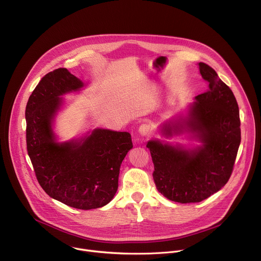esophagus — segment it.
Instances as JSON below:
<instances>
[{"label": "esophagus", "instance_id": "34e87169", "mask_svg": "<svg viewBox=\"0 0 261 261\" xmlns=\"http://www.w3.org/2000/svg\"><path fill=\"white\" fill-rule=\"evenodd\" d=\"M138 132L141 133L143 136H148L152 133V127L149 124H143L138 128Z\"/></svg>", "mask_w": 261, "mask_h": 261}]
</instances>
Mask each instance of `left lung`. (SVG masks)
Wrapping results in <instances>:
<instances>
[{"instance_id": "obj_1", "label": "left lung", "mask_w": 261, "mask_h": 261, "mask_svg": "<svg viewBox=\"0 0 261 261\" xmlns=\"http://www.w3.org/2000/svg\"><path fill=\"white\" fill-rule=\"evenodd\" d=\"M199 71L207 89L195 97L184 123L197 133L202 147L187 151L159 141L147 145L156 188L168 199L181 203L200 202L228 182L241 141L239 109L232 90L211 66L200 62ZM173 127V131L182 128ZM165 131L171 134L172 127L167 125Z\"/></svg>"}]
</instances>
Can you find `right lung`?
<instances>
[{"label": "right lung", "mask_w": 261, "mask_h": 261, "mask_svg": "<svg viewBox=\"0 0 261 261\" xmlns=\"http://www.w3.org/2000/svg\"><path fill=\"white\" fill-rule=\"evenodd\" d=\"M83 83L66 68L42 77L29 96L26 116L27 152L45 192L80 210L110 202L118 188L121 162L133 147L128 132L96 129L81 142L57 144L51 119L60 95L77 90Z\"/></svg>", "instance_id": "add662e5"}]
</instances>
